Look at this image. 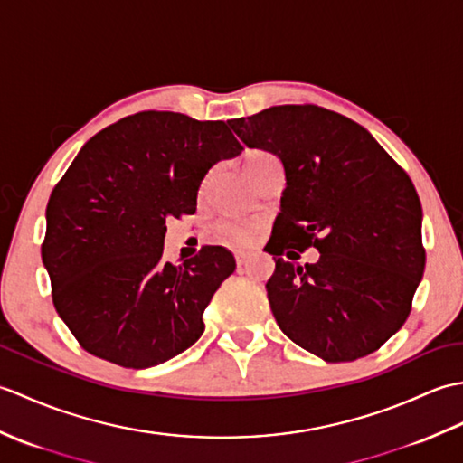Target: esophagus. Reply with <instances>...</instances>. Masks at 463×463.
Here are the masks:
<instances>
[{
	"label": "esophagus",
	"mask_w": 463,
	"mask_h": 463,
	"mask_svg": "<svg viewBox=\"0 0 463 463\" xmlns=\"http://www.w3.org/2000/svg\"><path fill=\"white\" fill-rule=\"evenodd\" d=\"M234 259H237L239 267H244V264H247V260H249V254L247 252H237V254H234Z\"/></svg>",
	"instance_id": "obj_1"
}]
</instances>
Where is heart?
I'll use <instances>...</instances> for the list:
<instances>
[{
    "mask_svg": "<svg viewBox=\"0 0 463 463\" xmlns=\"http://www.w3.org/2000/svg\"><path fill=\"white\" fill-rule=\"evenodd\" d=\"M277 161V156L254 149L249 151L247 156H244V173H247L249 179H252L262 166H267L269 163ZM214 234L219 237V241L231 244V247H249V244L257 239L259 234V222L252 221H221L214 226Z\"/></svg>",
    "mask_w": 463,
    "mask_h": 463,
    "instance_id": "heart-1",
    "label": "heart"
}]
</instances>
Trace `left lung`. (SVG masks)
Listing matches in <instances>:
<instances>
[{
    "label": "left lung",
    "mask_w": 463,
    "mask_h": 463,
    "mask_svg": "<svg viewBox=\"0 0 463 463\" xmlns=\"http://www.w3.org/2000/svg\"><path fill=\"white\" fill-rule=\"evenodd\" d=\"M229 125L249 149L279 155L287 173L267 244L280 330L326 362L376 352L404 326L426 267L408 173L362 125L318 105L270 107ZM310 246L321 252L317 265L281 259Z\"/></svg>",
    "instance_id": "obj_1"
}]
</instances>
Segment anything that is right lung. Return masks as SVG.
<instances>
[{
  "label": "right lung",
  "instance_id": "1",
  "mask_svg": "<svg viewBox=\"0 0 463 463\" xmlns=\"http://www.w3.org/2000/svg\"><path fill=\"white\" fill-rule=\"evenodd\" d=\"M241 151L229 123L171 111L129 115L85 143L49 196L42 242L53 307L83 350L149 368L201 338L237 262L209 244L169 262L165 221L194 214L203 176Z\"/></svg>",
  "mask_w": 463,
  "mask_h": 463
}]
</instances>
